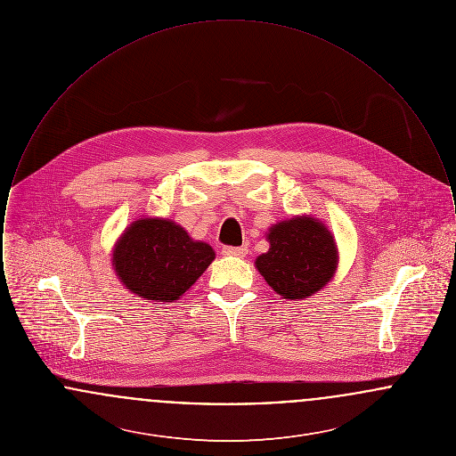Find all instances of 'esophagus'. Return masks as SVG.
<instances>
[{
  "mask_svg": "<svg viewBox=\"0 0 456 456\" xmlns=\"http://www.w3.org/2000/svg\"><path fill=\"white\" fill-rule=\"evenodd\" d=\"M222 253L224 255H227V256H238V258H242V256H246L248 255V248L246 246H224L222 248Z\"/></svg>",
  "mask_w": 456,
  "mask_h": 456,
  "instance_id": "1",
  "label": "esophagus"
}]
</instances>
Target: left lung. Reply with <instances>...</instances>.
Wrapping results in <instances>:
<instances>
[{
    "mask_svg": "<svg viewBox=\"0 0 456 456\" xmlns=\"http://www.w3.org/2000/svg\"><path fill=\"white\" fill-rule=\"evenodd\" d=\"M266 239L270 249L256 258V268L285 299H305L333 277L337 246L330 231L314 218L281 222Z\"/></svg>",
    "mask_w": 456,
    "mask_h": 456,
    "instance_id": "left-lung-1",
    "label": "left lung"
}]
</instances>
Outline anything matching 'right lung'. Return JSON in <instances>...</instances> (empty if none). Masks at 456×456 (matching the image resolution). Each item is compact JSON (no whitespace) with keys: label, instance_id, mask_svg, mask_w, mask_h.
I'll return each instance as SVG.
<instances>
[{"label":"right lung","instance_id":"right-lung-1","mask_svg":"<svg viewBox=\"0 0 456 456\" xmlns=\"http://www.w3.org/2000/svg\"><path fill=\"white\" fill-rule=\"evenodd\" d=\"M216 258L214 249L164 218L133 222L112 253V265L133 294L159 303L177 301Z\"/></svg>","mask_w":456,"mask_h":456}]
</instances>
